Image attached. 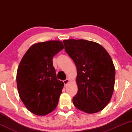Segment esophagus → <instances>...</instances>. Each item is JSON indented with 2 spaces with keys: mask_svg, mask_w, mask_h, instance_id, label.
Returning <instances> with one entry per match:
<instances>
[{
  "mask_svg": "<svg viewBox=\"0 0 132 132\" xmlns=\"http://www.w3.org/2000/svg\"><path fill=\"white\" fill-rule=\"evenodd\" d=\"M69 79H67L66 80H64V85H67V84L68 82H69Z\"/></svg>",
  "mask_w": 132,
  "mask_h": 132,
  "instance_id": "1",
  "label": "esophagus"
}]
</instances>
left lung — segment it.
<instances>
[{
	"instance_id": "left-lung-1",
	"label": "left lung",
	"mask_w": 132,
	"mask_h": 132,
	"mask_svg": "<svg viewBox=\"0 0 132 132\" xmlns=\"http://www.w3.org/2000/svg\"><path fill=\"white\" fill-rule=\"evenodd\" d=\"M65 50L77 68L78 91L75 107L88 113L102 111L112 96L115 68L108 52L98 43L85 39H64Z\"/></svg>"
}]
</instances>
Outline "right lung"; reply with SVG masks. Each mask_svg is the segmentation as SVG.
I'll list each match as a JSON object with an SVG mask.
<instances>
[{
  "label": "right lung",
  "instance_id": "1",
  "mask_svg": "<svg viewBox=\"0 0 132 132\" xmlns=\"http://www.w3.org/2000/svg\"><path fill=\"white\" fill-rule=\"evenodd\" d=\"M63 48L60 41L36 43L20 62L16 77L18 93L26 108L34 114L46 115L57 105L64 84L57 79L52 59Z\"/></svg>",
  "mask_w": 132,
  "mask_h": 132
}]
</instances>
